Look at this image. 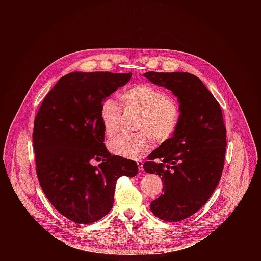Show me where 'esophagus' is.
<instances>
[{
  "label": "esophagus",
  "instance_id": "1",
  "mask_svg": "<svg viewBox=\"0 0 261 261\" xmlns=\"http://www.w3.org/2000/svg\"><path fill=\"white\" fill-rule=\"evenodd\" d=\"M136 163H137V166H138L139 170L142 172L143 171V161L142 160H137Z\"/></svg>",
  "mask_w": 261,
  "mask_h": 261
}]
</instances>
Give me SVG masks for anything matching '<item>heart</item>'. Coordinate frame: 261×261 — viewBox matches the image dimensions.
<instances>
[{
  "label": "heart",
  "instance_id": "heart-1",
  "mask_svg": "<svg viewBox=\"0 0 261 261\" xmlns=\"http://www.w3.org/2000/svg\"><path fill=\"white\" fill-rule=\"evenodd\" d=\"M125 109L140 113L136 129L132 134H122L108 142L109 151L128 159H139L154 146V138L161 142L170 139L180 123V108L177 101L163 90L140 84L120 94ZM122 110L111 99H105L100 106V121L107 136H114L120 128Z\"/></svg>",
  "mask_w": 261,
  "mask_h": 261
}]
</instances>
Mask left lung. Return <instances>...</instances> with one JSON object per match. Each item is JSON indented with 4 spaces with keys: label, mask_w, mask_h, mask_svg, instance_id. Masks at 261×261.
Returning a JSON list of instances; mask_svg holds the SVG:
<instances>
[{
    "label": "left lung",
    "mask_w": 261,
    "mask_h": 261,
    "mask_svg": "<svg viewBox=\"0 0 261 261\" xmlns=\"http://www.w3.org/2000/svg\"><path fill=\"white\" fill-rule=\"evenodd\" d=\"M143 75L170 90L179 102L177 131L143 164L145 172L156 173L163 182V194L151 202L152 213L177 222L199 211L218 186L224 167L226 128L220 104L197 76L154 71Z\"/></svg>",
    "instance_id": "1"
}]
</instances>
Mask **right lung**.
Here are the masks:
<instances>
[{
  "instance_id": "add662e5",
  "label": "right lung",
  "mask_w": 261,
  "mask_h": 261,
  "mask_svg": "<svg viewBox=\"0 0 261 261\" xmlns=\"http://www.w3.org/2000/svg\"><path fill=\"white\" fill-rule=\"evenodd\" d=\"M132 73L71 72L44 98L34 121L36 172L54 207L79 224H91L113 207L119 177L138 172L135 161L111 155L104 144L101 103ZM92 160L101 161L98 167Z\"/></svg>"
}]
</instances>
